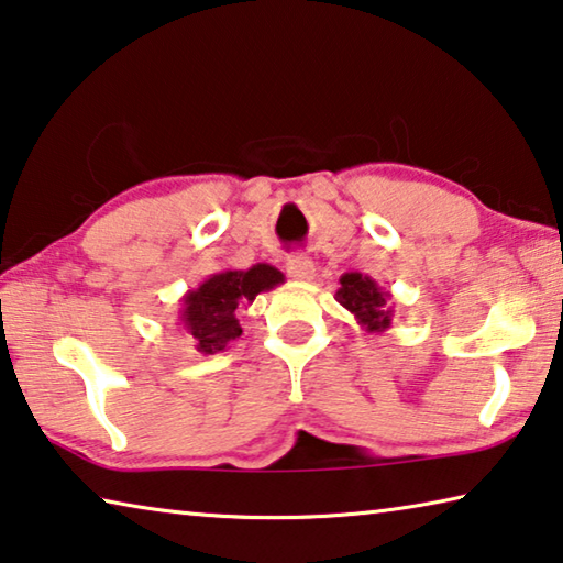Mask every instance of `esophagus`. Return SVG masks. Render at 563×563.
Wrapping results in <instances>:
<instances>
[{
  "label": "esophagus",
  "mask_w": 563,
  "mask_h": 563,
  "mask_svg": "<svg viewBox=\"0 0 563 563\" xmlns=\"http://www.w3.org/2000/svg\"><path fill=\"white\" fill-rule=\"evenodd\" d=\"M285 267H288L290 278H296V280H313V275H316V263L310 261V257H306V255L288 257V263H285Z\"/></svg>",
  "instance_id": "esophagus-1"
}]
</instances>
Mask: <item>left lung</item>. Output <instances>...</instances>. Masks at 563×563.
<instances>
[{"label": "left lung", "mask_w": 563, "mask_h": 563, "mask_svg": "<svg viewBox=\"0 0 563 563\" xmlns=\"http://www.w3.org/2000/svg\"><path fill=\"white\" fill-rule=\"evenodd\" d=\"M335 300L353 313L365 333H386L394 320L390 292L363 273H343L341 288L335 290Z\"/></svg>", "instance_id": "obj_1"}]
</instances>
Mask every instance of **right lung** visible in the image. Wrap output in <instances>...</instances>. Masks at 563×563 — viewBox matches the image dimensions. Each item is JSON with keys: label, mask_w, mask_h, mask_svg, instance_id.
Instances as JSON below:
<instances>
[{"label": "right lung", "mask_w": 563, "mask_h": 563, "mask_svg": "<svg viewBox=\"0 0 563 563\" xmlns=\"http://www.w3.org/2000/svg\"><path fill=\"white\" fill-rule=\"evenodd\" d=\"M285 283V275L278 267L257 263L247 271L212 273L208 280L183 296L180 325L192 335V343L200 353L212 355L240 338L243 328L238 323L240 308H247L255 296L278 288Z\"/></svg>", "instance_id": "right-lung-1"}]
</instances>
